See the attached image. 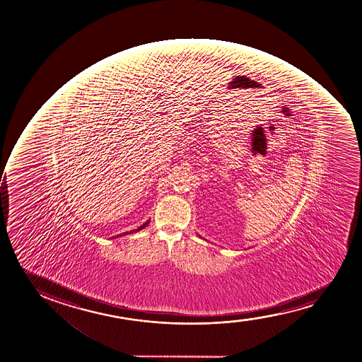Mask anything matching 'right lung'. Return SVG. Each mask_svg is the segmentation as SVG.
<instances>
[{
    "label": "right lung",
    "mask_w": 362,
    "mask_h": 362,
    "mask_svg": "<svg viewBox=\"0 0 362 362\" xmlns=\"http://www.w3.org/2000/svg\"><path fill=\"white\" fill-rule=\"evenodd\" d=\"M148 223H149V221H146V223H143L142 226H139V228H136L134 231H139V230H142V228H146V225H148ZM132 232L134 231L125 232L124 235H129V233H132Z\"/></svg>",
    "instance_id": "1"
}]
</instances>
